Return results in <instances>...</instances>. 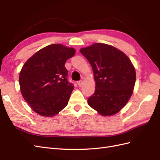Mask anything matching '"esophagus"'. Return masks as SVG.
Here are the masks:
<instances>
[{"label": "esophagus", "mask_w": 160, "mask_h": 160, "mask_svg": "<svg viewBox=\"0 0 160 160\" xmlns=\"http://www.w3.org/2000/svg\"><path fill=\"white\" fill-rule=\"evenodd\" d=\"M77 83H78V85H79V87H81V86L82 85V84H83V81L80 80V81H79L78 82H77Z\"/></svg>", "instance_id": "esophagus-1"}]
</instances>
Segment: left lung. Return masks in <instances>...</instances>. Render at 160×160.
Wrapping results in <instances>:
<instances>
[{"mask_svg": "<svg viewBox=\"0 0 160 160\" xmlns=\"http://www.w3.org/2000/svg\"><path fill=\"white\" fill-rule=\"evenodd\" d=\"M80 52L90 62L95 81L89 105L103 116L117 113L133 93L136 74L132 62L122 51L103 43H95Z\"/></svg>", "mask_w": 160, "mask_h": 160, "instance_id": "left-lung-1", "label": "left lung"}]
</instances>
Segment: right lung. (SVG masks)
<instances>
[{
	"label": "right lung",
	"instance_id": "right-lung-1",
	"mask_svg": "<svg viewBox=\"0 0 160 160\" xmlns=\"http://www.w3.org/2000/svg\"><path fill=\"white\" fill-rule=\"evenodd\" d=\"M75 53L73 48L52 44L37 51L24 64L19 75L21 91L37 113L52 117L68 104L74 86L67 80L65 64Z\"/></svg>",
	"mask_w": 160,
	"mask_h": 160
}]
</instances>
